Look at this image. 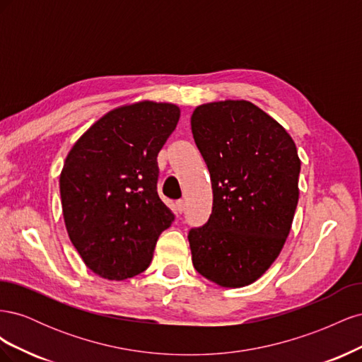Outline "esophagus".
I'll return each instance as SVG.
<instances>
[{
	"label": "esophagus",
	"instance_id": "34e87169",
	"mask_svg": "<svg viewBox=\"0 0 362 362\" xmlns=\"http://www.w3.org/2000/svg\"><path fill=\"white\" fill-rule=\"evenodd\" d=\"M175 205H177V211H178V213H182V211L185 210V202H184L182 199L177 201V204H175Z\"/></svg>",
	"mask_w": 362,
	"mask_h": 362
}]
</instances>
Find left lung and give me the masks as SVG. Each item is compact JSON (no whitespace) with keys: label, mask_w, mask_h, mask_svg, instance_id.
<instances>
[{"label":"left lung","mask_w":362,"mask_h":362,"mask_svg":"<svg viewBox=\"0 0 362 362\" xmlns=\"http://www.w3.org/2000/svg\"><path fill=\"white\" fill-rule=\"evenodd\" d=\"M192 133L213 187L210 218L189 233L193 266L217 286L246 287L269 270L290 234L298 149L278 120L245 100L198 105Z\"/></svg>","instance_id":"1"}]
</instances>
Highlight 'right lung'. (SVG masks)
I'll return each instance as SVG.
<instances>
[{
	"instance_id": "add662e5",
	"label": "right lung",
	"mask_w": 362,
	"mask_h": 362,
	"mask_svg": "<svg viewBox=\"0 0 362 362\" xmlns=\"http://www.w3.org/2000/svg\"><path fill=\"white\" fill-rule=\"evenodd\" d=\"M181 110L139 101L113 108L75 141L60 173L64 225L84 264L124 281L148 269L173 214L157 193V156Z\"/></svg>"
}]
</instances>
